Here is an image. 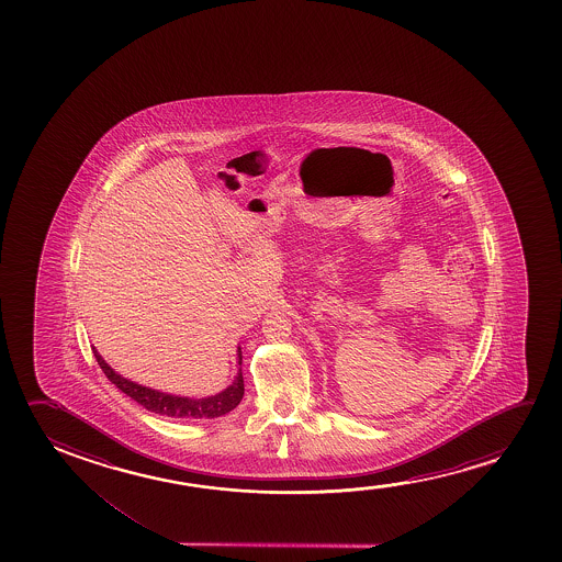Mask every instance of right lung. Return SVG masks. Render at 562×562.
<instances>
[{
	"mask_svg": "<svg viewBox=\"0 0 562 562\" xmlns=\"http://www.w3.org/2000/svg\"><path fill=\"white\" fill-rule=\"evenodd\" d=\"M93 355L111 384H115L121 392L126 393L132 400L138 401L142 407H146L147 411L157 413V415L170 416V418H216V416L226 415V413H231L232 408L238 407L239 401L244 397L241 370L224 392L216 393L213 397H205V400H190V397L169 395V393L157 392V390H149L136 382H131L121 374H116L115 370L101 359V355L95 349H93ZM238 364H241L239 349Z\"/></svg>",
	"mask_w": 562,
	"mask_h": 562,
	"instance_id": "obj_1",
	"label": "right lung"
}]
</instances>
